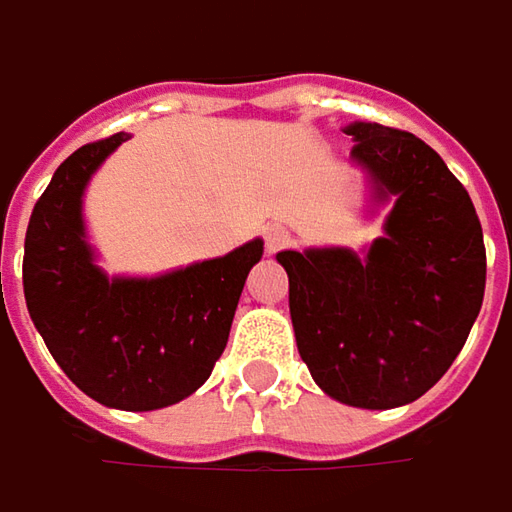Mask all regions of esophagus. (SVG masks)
<instances>
[{
    "instance_id": "1",
    "label": "esophagus",
    "mask_w": 512,
    "mask_h": 512,
    "mask_svg": "<svg viewBox=\"0 0 512 512\" xmlns=\"http://www.w3.org/2000/svg\"><path fill=\"white\" fill-rule=\"evenodd\" d=\"M288 242H291V230L285 224H268L265 227V247H268V253L282 250Z\"/></svg>"
}]
</instances>
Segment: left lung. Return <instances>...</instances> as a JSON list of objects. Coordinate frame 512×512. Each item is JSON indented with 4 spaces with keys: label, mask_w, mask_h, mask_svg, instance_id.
<instances>
[{
    "label": "left lung",
    "mask_w": 512,
    "mask_h": 512,
    "mask_svg": "<svg viewBox=\"0 0 512 512\" xmlns=\"http://www.w3.org/2000/svg\"><path fill=\"white\" fill-rule=\"evenodd\" d=\"M351 161L371 210L392 204L369 247L282 250L299 357L322 392L357 409L426 395L481 311L484 233L473 201L421 138L354 120Z\"/></svg>",
    "instance_id": "obj_1"
}]
</instances>
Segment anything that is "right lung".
<instances>
[{
    "label": "right lung",
    "instance_id": "right-lung-1",
    "mask_svg": "<svg viewBox=\"0 0 512 512\" xmlns=\"http://www.w3.org/2000/svg\"><path fill=\"white\" fill-rule=\"evenodd\" d=\"M123 141L126 132L86 143L54 172L28 221L22 285L51 357L80 392L109 409L152 412L210 377L265 242L158 276H109L86 233L83 195Z\"/></svg>",
    "mask_w": 512,
    "mask_h": 512
}]
</instances>
